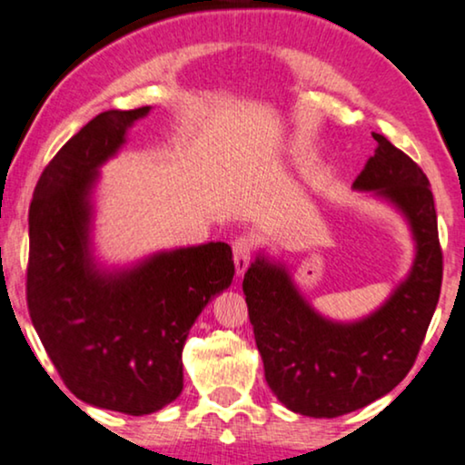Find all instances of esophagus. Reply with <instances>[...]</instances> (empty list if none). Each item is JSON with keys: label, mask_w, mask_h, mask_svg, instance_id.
Masks as SVG:
<instances>
[{"label": "esophagus", "mask_w": 465, "mask_h": 465, "mask_svg": "<svg viewBox=\"0 0 465 465\" xmlns=\"http://www.w3.org/2000/svg\"><path fill=\"white\" fill-rule=\"evenodd\" d=\"M232 254H234V271H237V277H243V273L247 271V267H250V261H252L250 239H245V237L234 239Z\"/></svg>", "instance_id": "esophagus-1"}]
</instances>
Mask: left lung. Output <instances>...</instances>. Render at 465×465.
<instances>
[{"label":"left lung","mask_w":465,"mask_h":465,"mask_svg":"<svg viewBox=\"0 0 465 465\" xmlns=\"http://www.w3.org/2000/svg\"><path fill=\"white\" fill-rule=\"evenodd\" d=\"M376 153L352 188L387 203L414 241L408 275L359 321H331L303 297L282 261L258 250L243 277L264 378L292 412L335 419L391 393L414 365L442 286V250L430 179L376 134Z\"/></svg>","instance_id":"left-lung-1"}]
</instances>
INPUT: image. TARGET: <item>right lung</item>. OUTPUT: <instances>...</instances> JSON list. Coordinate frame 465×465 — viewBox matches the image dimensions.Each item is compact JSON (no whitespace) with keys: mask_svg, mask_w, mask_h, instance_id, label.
<instances>
[{"mask_svg":"<svg viewBox=\"0 0 465 465\" xmlns=\"http://www.w3.org/2000/svg\"><path fill=\"white\" fill-rule=\"evenodd\" d=\"M152 106L106 111L48 162L29 207L27 307L59 376L89 406L143 417L183 391L181 352L207 303L231 286L222 241L106 267L94 254L100 168Z\"/></svg>","mask_w":465,"mask_h":465,"instance_id":"1","label":"right lung"}]
</instances>
